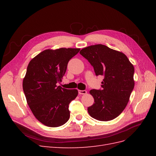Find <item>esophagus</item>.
Returning a JSON list of instances; mask_svg holds the SVG:
<instances>
[{"instance_id":"obj_1","label":"esophagus","mask_w":156,"mask_h":156,"mask_svg":"<svg viewBox=\"0 0 156 156\" xmlns=\"http://www.w3.org/2000/svg\"><path fill=\"white\" fill-rule=\"evenodd\" d=\"M87 92L86 90H79V94L80 95H83V94H86Z\"/></svg>"}]
</instances>
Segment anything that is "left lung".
Masks as SVG:
<instances>
[{
	"instance_id": "1",
	"label": "left lung",
	"mask_w": 156,
	"mask_h": 156,
	"mask_svg": "<svg viewBox=\"0 0 156 156\" xmlns=\"http://www.w3.org/2000/svg\"><path fill=\"white\" fill-rule=\"evenodd\" d=\"M92 66L96 75H103L102 90L93 89L90 94L94 104L88 107V114L100 121L116 119L124 110L133 91L134 67L122 52L98 44L80 51Z\"/></svg>"
}]
</instances>
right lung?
I'll use <instances>...</instances> for the list:
<instances>
[{
    "mask_svg": "<svg viewBox=\"0 0 156 156\" xmlns=\"http://www.w3.org/2000/svg\"><path fill=\"white\" fill-rule=\"evenodd\" d=\"M80 49H45L28 65L23 81L26 100L36 119L44 125L56 127L69 119V103L78 95L77 89L57 87L62 81L69 60Z\"/></svg>",
    "mask_w": 156,
    "mask_h": 156,
    "instance_id": "add662e5",
    "label": "right lung"
}]
</instances>
